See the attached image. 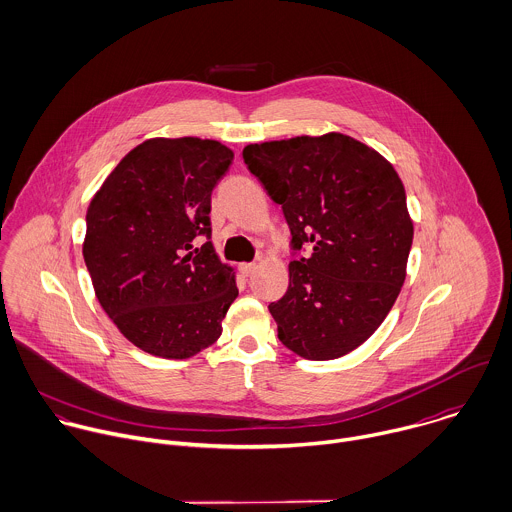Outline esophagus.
<instances>
[{
  "instance_id": "obj_1",
  "label": "esophagus",
  "mask_w": 512,
  "mask_h": 512,
  "mask_svg": "<svg viewBox=\"0 0 512 512\" xmlns=\"http://www.w3.org/2000/svg\"><path fill=\"white\" fill-rule=\"evenodd\" d=\"M239 271L243 277H251L255 271H257V265L255 263H241L239 265Z\"/></svg>"
}]
</instances>
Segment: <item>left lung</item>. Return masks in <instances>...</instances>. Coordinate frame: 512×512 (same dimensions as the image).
<instances>
[{"mask_svg":"<svg viewBox=\"0 0 512 512\" xmlns=\"http://www.w3.org/2000/svg\"><path fill=\"white\" fill-rule=\"evenodd\" d=\"M281 205L293 249L287 293L269 305L279 341L311 361L339 359L385 321L407 277L413 219L403 181L373 147L331 131L243 149Z\"/></svg>","mask_w":512,"mask_h":512,"instance_id":"1","label":"left lung"}]
</instances>
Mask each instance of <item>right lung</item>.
<instances>
[{
	"label": "right lung",
	"mask_w": 512,
	"mask_h": 512,
	"mask_svg": "<svg viewBox=\"0 0 512 512\" xmlns=\"http://www.w3.org/2000/svg\"><path fill=\"white\" fill-rule=\"evenodd\" d=\"M233 151L199 137H153L133 147L87 207L83 259L93 291L141 351L189 359L213 345L237 299L233 267L211 237V191ZM208 241L195 248L192 239Z\"/></svg>",
	"instance_id": "obj_1"
}]
</instances>
